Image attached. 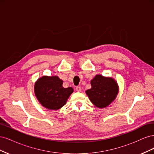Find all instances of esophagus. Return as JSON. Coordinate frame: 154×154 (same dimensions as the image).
<instances>
[{
  "mask_svg": "<svg viewBox=\"0 0 154 154\" xmlns=\"http://www.w3.org/2000/svg\"><path fill=\"white\" fill-rule=\"evenodd\" d=\"M76 91H78V92H80V91H82V88H81V87H80V86H77V87H76Z\"/></svg>",
  "mask_w": 154,
  "mask_h": 154,
  "instance_id": "34e87169",
  "label": "esophagus"
}]
</instances>
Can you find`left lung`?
Masks as SVG:
<instances>
[{
  "instance_id": "left-lung-1",
  "label": "left lung",
  "mask_w": 154,
  "mask_h": 154,
  "mask_svg": "<svg viewBox=\"0 0 154 154\" xmlns=\"http://www.w3.org/2000/svg\"><path fill=\"white\" fill-rule=\"evenodd\" d=\"M91 88L86 94L92 103L98 108H104L116 98L118 92L117 83L111 78L96 75L91 82Z\"/></svg>"
}]
</instances>
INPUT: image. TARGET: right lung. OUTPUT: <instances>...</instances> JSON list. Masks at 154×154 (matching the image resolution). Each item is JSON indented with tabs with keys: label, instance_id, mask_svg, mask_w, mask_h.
<instances>
[{
	"label": "right lung",
	"instance_id": "add662e5",
	"mask_svg": "<svg viewBox=\"0 0 154 154\" xmlns=\"http://www.w3.org/2000/svg\"><path fill=\"white\" fill-rule=\"evenodd\" d=\"M58 76H43L35 83V93L40 103L50 110H58L66 104L73 92L72 87L63 88Z\"/></svg>",
	"mask_w": 154,
	"mask_h": 154
}]
</instances>
